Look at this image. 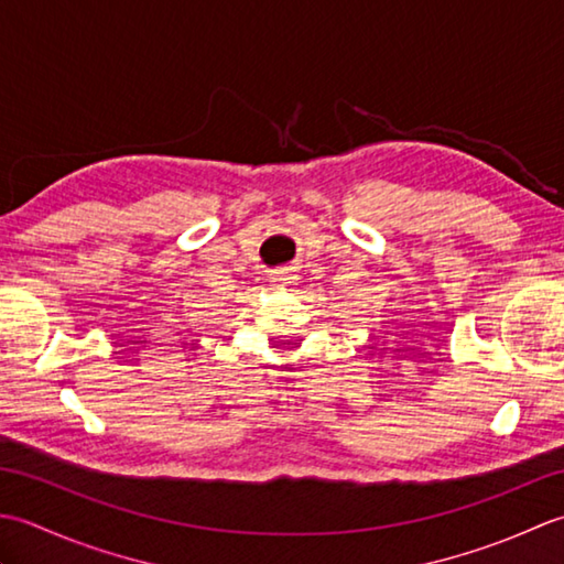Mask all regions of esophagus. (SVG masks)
Instances as JSON below:
<instances>
[{
  "instance_id": "34e87169",
  "label": "esophagus",
  "mask_w": 564,
  "mask_h": 564,
  "mask_svg": "<svg viewBox=\"0 0 564 564\" xmlns=\"http://www.w3.org/2000/svg\"><path fill=\"white\" fill-rule=\"evenodd\" d=\"M270 282H272L274 290H290V286L294 284V274L286 272V270H278V272L270 274Z\"/></svg>"
}]
</instances>
